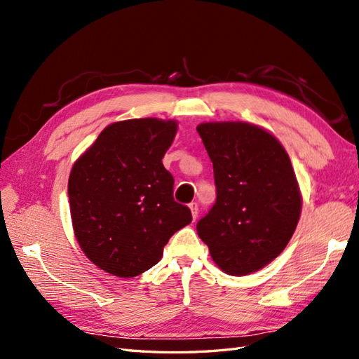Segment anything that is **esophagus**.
<instances>
[{
    "label": "esophagus",
    "mask_w": 359,
    "mask_h": 359,
    "mask_svg": "<svg viewBox=\"0 0 359 359\" xmlns=\"http://www.w3.org/2000/svg\"><path fill=\"white\" fill-rule=\"evenodd\" d=\"M189 206H190V210H191L193 219L196 220V217H198V214H199V203H198V202H191Z\"/></svg>",
    "instance_id": "obj_1"
}]
</instances>
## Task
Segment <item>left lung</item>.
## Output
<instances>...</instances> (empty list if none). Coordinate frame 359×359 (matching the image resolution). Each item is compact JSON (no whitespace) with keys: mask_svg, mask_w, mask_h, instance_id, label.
<instances>
[{"mask_svg":"<svg viewBox=\"0 0 359 359\" xmlns=\"http://www.w3.org/2000/svg\"><path fill=\"white\" fill-rule=\"evenodd\" d=\"M196 130L212 161L217 193L196 224L198 235L224 273H255L283 252L299 220L289 156L253 124L205 123Z\"/></svg>","mask_w":359,"mask_h":359,"instance_id":"8db88e82","label":"left lung"}]
</instances>
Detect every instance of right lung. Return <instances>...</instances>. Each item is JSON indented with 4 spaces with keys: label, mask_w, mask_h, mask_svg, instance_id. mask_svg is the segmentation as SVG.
<instances>
[{
    "label": "right lung",
    "mask_w": 359,
    "mask_h": 359,
    "mask_svg": "<svg viewBox=\"0 0 359 359\" xmlns=\"http://www.w3.org/2000/svg\"><path fill=\"white\" fill-rule=\"evenodd\" d=\"M175 133V121L157 118L115 123L74 163L69 178L74 235L106 273H145L169 238L191 222L189 206L173 199V177L161 163Z\"/></svg>",
    "instance_id": "add662e5"
}]
</instances>
